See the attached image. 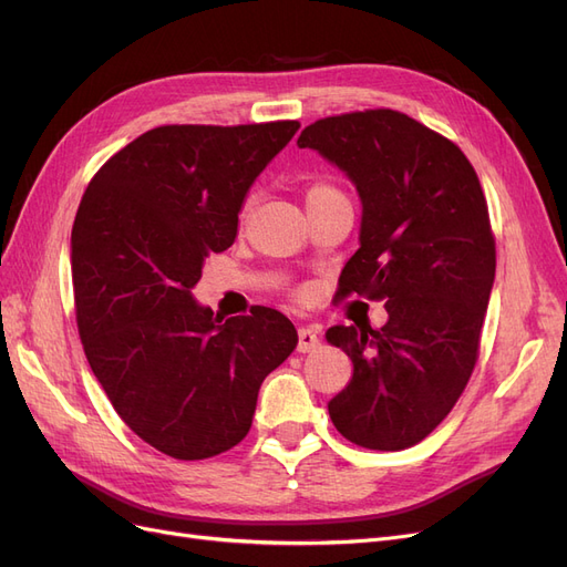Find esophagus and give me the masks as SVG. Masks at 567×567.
Listing matches in <instances>:
<instances>
[{
	"label": "esophagus",
	"mask_w": 567,
	"mask_h": 567,
	"mask_svg": "<svg viewBox=\"0 0 567 567\" xmlns=\"http://www.w3.org/2000/svg\"><path fill=\"white\" fill-rule=\"evenodd\" d=\"M319 346V336L310 326L298 329V352H312Z\"/></svg>",
	"instance_id": "1"
}]
</instances>
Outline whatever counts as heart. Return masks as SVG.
<instances>
[{"label": "heart", "instance_id": "1", "mask_svg": "<svg viewBox=\"0 0 567 567\" xmlns=\"http://www.w3.org/2000/svg\"><path fill=\"white\" fill-rule=\"evenodd\" d=\"M331 194H340V192L331 184H315V186H310V192H307V203L323 198V196H331Z\"/></svg>", "mask_w": 567, "mask_h": 567}]
</instances>
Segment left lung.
<instances>
[{
  "label": "left lung",
  "mask_w": 567,
  "mask_h": 567,
  "mask_svg": "<svg viewBox=\"0 0 567 567\" xmlns=\"http://www.w3.org/2000/svg\"><path fill=\"white\" fill-rule=\"evenodd\" d=\"M298 146L340 167L362 200L338 296L388 310L379 331H326L354 367L331 421L359 447L406 450L450 414L477 362L496 269L483 186L454 142L390 109L317 120Z\"/></svg>",
  "instance_id": "obj_1"
}]
</instances>
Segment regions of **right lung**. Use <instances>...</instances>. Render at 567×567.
I'll use <instances>...</instances> for the list:
<instances>
[{"instance_id":"right-lung-1","label":"right lung","mask_w":567,"mask_h":567,"mask_svg":"<svg viewBox=\"0 0 567 567\" xmlns=\"http://www.w3.org/2000/svg\"><path fill=\"white\" fill-rule=\"evenodd\" d=\"M298 127L148 130L101 165L80 200L71 267L84 354L117 416L173 458L236 447L265 375L298 346L296 326L271 307L221 321L192 293Z\"/></svg>"}]
</instances>
